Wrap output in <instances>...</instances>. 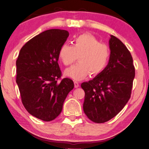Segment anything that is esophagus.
<instances>
[{"label": "esophagus", "mask_w": 149, "mask_h": 149, "mask_svg": "<svg viewBox=\"0 0 149 149\" xmlns=\"http://www.w3.org/2000/svg\"><path fill=\"white\" fill-rule=\"evenodd\" d=\"M74 87H75V88H77V87H79V83L78 82V81H74Z\"/></svg>", "instance_id": "1"}]
</instances>
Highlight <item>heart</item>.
Wrapping results in <instances>:
<instances>
[{
  "label": "heart",
  "mask_w": 149,
  "mask_h": 149,
  "mask_svg": "<svg viewBox=\"0 0 149 149\" xmlns=\"http://www.w3.org/2000/svg\"><path fill=\"white\" fill-rule=\"evenodd\" d=\"M59 58L65 66L73 64L79 57V63L66 69L65 74L74 80H82L89 73L96 76L104 70L109 63L110 49L94 36L83 34L74 40L73 45L64 43L59 50Z\"/></svg>",
  "instance_id": "b5f03b06"
}]
</instances>
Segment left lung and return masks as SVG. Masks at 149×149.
<instances>
[{"instance_id":"left-lung-1","label":"left lung","mask_w":149,"mask_h":149,"mask_svg":"<svg viewBox=\"0 0 149 149\" xmlns=\"http://www.w3.org/2000/svg\"><path fill=\"white\" fill-rule=\"evenodd\" d=\"M109 40L111 56L102 72L81 83L85 91L83 111L94 123H105L115 117L131 97L135 68L126 46L116 36Z\"/></svg>"}]
</instances>
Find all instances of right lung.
Returning <instances> with one entry per match:
<instances>
[{
    "mask_svg": "<svg viewBox=\"0 0 149 149\" xmlns=\"http://www.w3.org/2000/svg\"><path fill=\"white\" fill-rule=\"evenodd\" d=\"M67 30L50 29L31 38L20 49L16 61V83L28 113L44 121L60 115L68 93L70 79H62L59 50L68 37Z\"/></svg>",
    "mask_w": 149,
    "mask_h": 149,
    "instance_id": "obj_1",
    "label": "right lung"
}]
</instances>
